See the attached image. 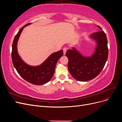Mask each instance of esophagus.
I'll list each match as a JSON object with an SVG mask.
<instances>
[{
	"label": "esophagus",
	"mask_w": 122,
	"mask_h": 122,
	"mask_svg": "<svg viewBox=\"0 0 122 122\" xmlns=\"http://www.w3.org/2000/svg\"><path fill=\"white\" fill-rule=\"evenodd\" d=\"M67 49H68V48L67 47H64L63 48V51H64V54H66V51H67Z\"/></svg>",
	"instance_id": "esophagus-1"
}]
</instances>
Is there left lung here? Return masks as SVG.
Returning a JSON list of instances; mask_svg holds the SVG:
<instances>
[{
    "instance_id": "left-lung-1",
    "label": "left lung",
    "mask_w": 122,
    "mask_h": 122,
    "mask_svg": "<svg viewBox=\"0 0 122 122\" xmlns=\"http://www.w3.org/2000/svg\"><path fill=\"white\" fill-rule=\"evenodd\" d=\"M98 27L99 31L91 35L97 43L92 56L84 57L74 48L68 50L66 53L69 60L68 67L70 73L75 79L80 81H86L97 77L107 60L108 49L106 35L99 26Z\"/></svg>"
}]
</instances>
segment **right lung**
Returning a JSON list of instances; mask_svg holds the SVG:
<instances>
[{
  "label": "right lung",
  "mask_w": 122,
  "mask_h": 122,
  "mask_svg": "<svg viewBox=\"0 0 122 122\" xmlns=\"http://www.w3.org/2000/svg\"><path fill=\"white\" fill-rule=\"evenodd\" d=\"M30 24L27 23L23 26L15 36L12 44V62L14 67L22 78L31 84L42 85L52 78L57 62L64 53L63 51L60 50L52 53L42 65L36 67H31L26 64L18 55L17 45L23 28Z\"/></svg>",
  "instance_id": "add662e5"
}]
</instances>
